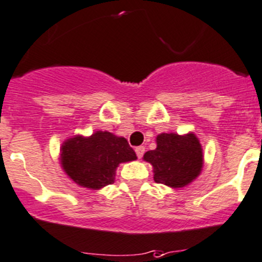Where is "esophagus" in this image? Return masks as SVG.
Masks as SVG:
<instances>
[{"instance_id": "1", "label": "esophagus", "mask_w": 262, "mask_h": 262, "mask_svg": "<svg viewBox=\"0 0 262 262\" xmlns=\"http://www.w3.org/2000/svg\"><path fill=\"white\" fill-rule=\"evenodd\" d=\"M136 154H137V156H138V159H141L144 154V147L143 146L136 147Z\"/></svg>"}]
</instances>
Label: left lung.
<instances>
[{
    "mask_svg": "<svg viewBox=\"0 0 262 262\" xmlns=\"http://www.w3.org/2000/svg\"><path fill=\"white\" fill-rule=\"evenodd\" d=\"M156 143V148L147 151L143 156L154 166L155 182L180 188L199 177L204 156L201 144L194 134L162 133L157 136Z\"/></svg>",
    "mask_w": 262,
    "mask_h": 262,
    "instance_id": "left-lung-1",
    "label": "left lung"
}]
</instances>
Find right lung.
I'll list each match as a JSON object with an SVG mask.
<instances>
[{
    "label": "right lung",
    "instance_id": "1",
    "mask_svg": "<svg viewBox=\"0 0 262 262\" xmlns=\"http://www.w3.org/2000/svg\"><path fill=\"white\" fill-rule=\"evenodd\" d=\"M136 159V152L128 141L108 132H96L88 138L74 137L61 147L65 172L77 184L91 189L113 184L119 164Z\"/></svg>",
    "mask_w": 262,
    "mask_h": 262
}]
</instances>
